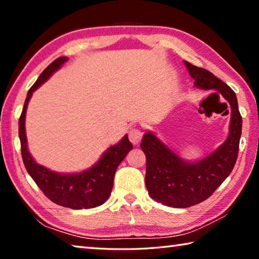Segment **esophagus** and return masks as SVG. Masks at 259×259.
<instances>
[{"instance_id": "1", "label": "esophagus", "mask_w": 259, "mask_h": 259, "mask_svg": "<svg viewBox=\"0 0 259 259\" xmlns=\"http://www.w3.org/2000/svg\"><path fill=\"white\" fill-rule=\"evenodd\" d=\"M143 138V131L139 128H133L129 131V139L134 145H137L140 143V140Z\"/></svg>"}]
</instances>
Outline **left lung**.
Returning <instances> with one entry per match:
<instances>
[{
    "label": "left lung",
    "instance_id": "left-lung-1",
    "mask_svg": "<svg viewBox=\"0 0 259 259\" xmlns=\"http://www.w3.org/2000/svg\"><path fill=\"white\" fill-rule=\"evenodd\" d=\"M194 85L218 91L231 105L230 135L211 154L196 162H188L166 147L148 131L140 143L146 155L145 184L152 199L168 207L188 208L207 200L229 177L238 159L242 117L234 91L207 69L184 61Z\"/></svg>",
    "mask_w": 259,
    "mask_h": 259
}]
</instances>
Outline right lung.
Segmentation results:
<instances>
[{"label": "right lung", "instance_id": "1", "mask_svg": "<svg viewBox=\"0 0 259 259\" xmlns=\"http://www.w3.org/2000/svg\"><path fill=\"white\" fill-rule=\"evenodd\" d=\"M67 60V57H59L52 61L28 90L23 112L19 117L21 156L29 176L52 202L71 209H89L103 204L111 195L116 168L128 154V152L133 150V144L129 142L128 136L125 135L116 145L107 148L100 160L90 169L78 174H58L51 171L46 166L36 163L27 150L25 117L29 99L34 91L56 71H58L61 65Z\"/></svg>", "mask_w": 259, "mask_h": 259}]
</instances>
